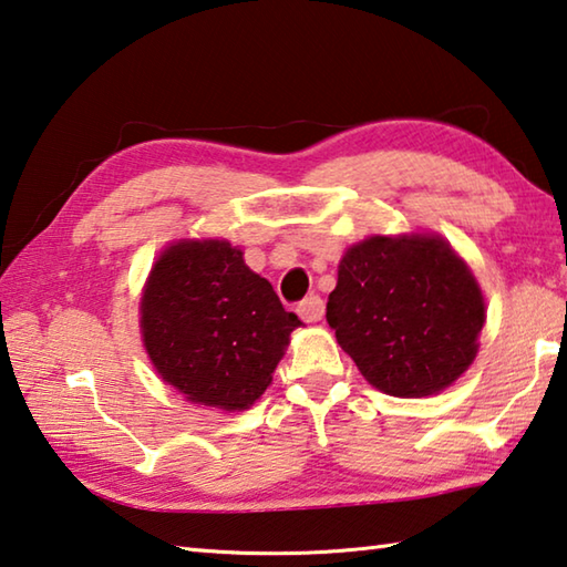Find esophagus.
<instances>
[{"instance_id":"esophagus-1","label":"esophagus","mask_w":567,"mask_h":567,"mask_svg":"<svg viewBox=\"0 0 567 567\" xmlns=\"http://www.w3.org/2000/svg\"><path fill=\"white\" fill-rule=\"evenodd\" d=\"M297 315H300L305 322H319V319L324 317V302H322V297H317V295H310V297H305V300L297 305Z\"/></svg>"}]
</instances>
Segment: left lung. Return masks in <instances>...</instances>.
Instances as JSON below:
<instances>
[{
  "label": "left lung",
  "instance_id": "obj_1",
  "mask_svg": "<svg viewBox=\"0 0 567 567\" xmlns=\"http://www.w3.org/2000/svg\"><path fill=\"white\" fill-rule=\"evenodd\" d=\"M327 322L369 384L391 396H429L476 359L486 305L444 238L372 235L339 262Z\"/></svg>",
  "mask_w": 567,
  "mask_h": 567
}]
</instances>
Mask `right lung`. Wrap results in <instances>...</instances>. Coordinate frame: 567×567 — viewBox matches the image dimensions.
<instances>
[{
    "instance_id": "obj_1",
    "label": "right lung",
    "mask_w": 567,
    "mask_h": 567,
    "mask_svg": "<svg viewBox=\"0 0 567 567\" xmlns=\"http://www.w3.org/2000/svg\"><path fill=\"white\" fill-rule=\"evenodd\" d=\"M300 324L228 240L168 245L141 297L143 344L163 382L223 411L262 396Z\"/></svg>"
}]
</instances>
